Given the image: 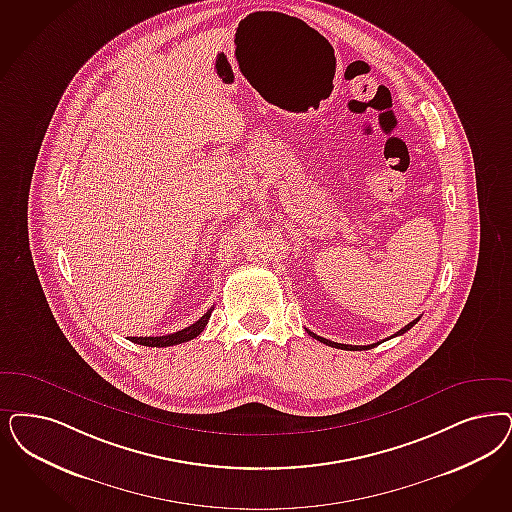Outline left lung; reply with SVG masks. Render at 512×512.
<instances>
[{
    "label": "left lung",
    "instance_id": "obj_1",
    "mask_svg": "<svg viewBox=\"0 0 512 512\" xmlns=\"http://www.w3.org/2000/svg\"><path fill=\"white\" fill-rule=\"evenodd\" d=\"M420 321V318L414 319V321H410L408 325H405L401 331H397L395 335L393 336H399V335H405L406 331H410L416 323ZM308 335L314 336L316 340H319V342H323V344H327V346H333V348H340V350H350V352H359V350H369V348H374V346H378V344H369V346H352V344H338V342H333V340H327V338H323V336L314 335V333H310L308 331Z\"/></svg>",
    "mask_w": 512,
    "mask_h": 512
}]
</instances>
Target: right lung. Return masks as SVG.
<instances>
[{
  "label": "right lung",
  "mask_w": 512,
  "mask_h": 512,
  "mask_svg": "<svg viewBox=\"0 0 512 512\" xmlns=\"http://www.w3.org/2000/svg\"><path fill=\"white\" fill-rule=\"evenodd\" d=\"M210 316H212V308H210L202 318L198 319V321H194L193 325H189V327H185V329H181V331H177V333H172V335L130 336V340H132L134 344L149 346V348H166V346H176V344L189 342V340H193V338L200 335V333L204 331V327L208 325V319H210Z\"/></svg>",
  "instance_id": "1"
}]
</instances>
